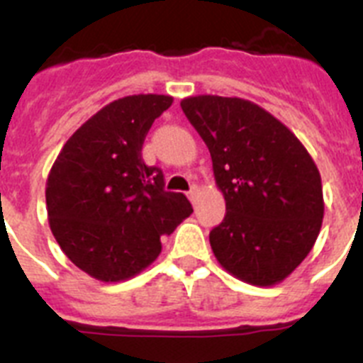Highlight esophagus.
Masks as SVG:
<instances>
[{"mask_svg": "<svg viewBox=\"0 0 363 363\" xmlns=\"http://www.w3.org/2000/svg\"><path fill=\"white\" fill-rule=\"evenodd\" d=\"M200 187H198V185H192L191 187V191H189V200L192 201V203H196L198 201V198H200Z\"/></svg>", "mask_w": 363, "mask_h": 363, "instance_id": "obj_1", "label": "esophagus"}]
</instances>
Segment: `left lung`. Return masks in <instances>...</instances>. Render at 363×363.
<instances>
[{
	"label": "left lung",
	"mask_w": 363,
	"mask_h": 363,
	"mask_svg": "<svg viewBox=\"0 0 363 363\" xmlns=\"http://www.w3.org/2000/svg\"><path fill=\"white\" fill-rule=\"evenodd\" d=\"M179 105L209 147L225 198V218L209 234L214 256L238 280L280 284L318 238V167L280 120L249 99L203 94Z\"/></svg>",
	"instance_id": "left-lung-1"
}]
</instances>
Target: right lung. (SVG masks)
Returning <instances> with one entry per match:
<instances>
[{"label":"right lung","instance_id":"obj_1","mask_svg":"<svg viewBox=\"0 0 363 363\" xmlns=\"http://www.w3.org/2000/svg\"><path fill=\"white\" fill-rule=\"evenodd\" d=\"M171 96L134 94L105 105L67 140L47 178L54 238L76 267L99 281H123L162 252V236L191 216L185 194L163 189L142 147Z\"/></svg>","mask_w":363,"mask_h":363}]
</instances>
